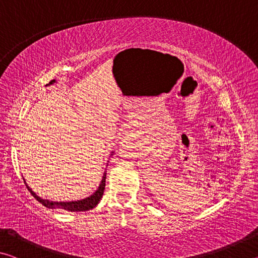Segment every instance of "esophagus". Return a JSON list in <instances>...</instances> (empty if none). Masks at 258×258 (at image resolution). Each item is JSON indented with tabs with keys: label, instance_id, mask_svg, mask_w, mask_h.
Here are the masks:
<instances>
[{
	"label": "esophagus",
	"instance_id": "esophagus-1",
	"mask_svg": "<svg viewBox=\"0 0 258 258\" xmlns=\"http://www.w3.org/2000/svg\"><path fill=\"white\" fill-rule=\"evenodd\" d=\"M124 134H125V135L133 134V128L131 127V126H127V127H125V128H124Z\"/></svg>",
	"mask_w": 258,
	"mask_h": 258
}]
</instances>
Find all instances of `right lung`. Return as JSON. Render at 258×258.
Returning a JSON list of instances; mask_svg holds the SVG:
<instances>
[{"label":"right lung","instance_id":"add662e5","mask_svg":"<svg viewBox=\"0 0 258 258\" xmlns=\"http://www.w3.org/2000/svg\"><path fill=\"white\" fill-rule=\"evenodd\" d=\"M54 82H55L54 80L51 81L50 84H52V83H54ZM112 154L113 152H111V156H112ZM106 175H107V173L104 172L98 190L95 191L94 194L91 195L90 197L81 199V200H75V202H50V200H47V199H42L41 197H38V196L35 194L32 189H30L25 180H24V182H25L26 186H27V189L30 191V194H32L33 197L36 199L37 202H40L42 205H44V206L47 208L64 209V211H67V212H85V211H90V209L94 208L99 204L100 200H101L103 191H104V186H106Z\"/></svg>","mask_w":258,"mask_h":258}]
</instances>
